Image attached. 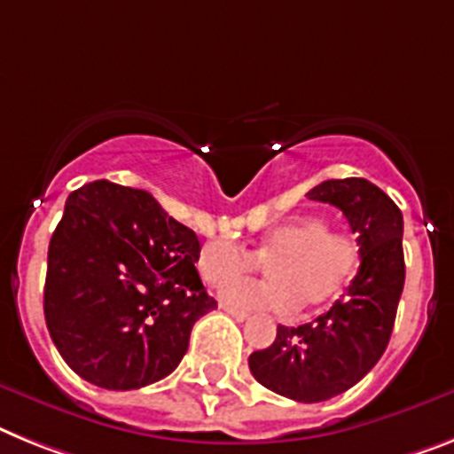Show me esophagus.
I'll return each mask as SVG.
<instances>
[{
    "mask_svg": "<svg viewBox=\"0 0 454 454\" xmlns=\"http://www.w3.org/2000/svg\"><path fill=\"white\" fill-rule=\"evenodd\" d=\"M221 309L226 311V314H231L235 318V321H247V318H249V314H247V311H239V309H233V307H228V304H221Z\"/></svg>",
    "mask_w": 454,
    "mask_h": 454,
    "instance_id": "1",
    "label": "esophagus"
}]
</instances>
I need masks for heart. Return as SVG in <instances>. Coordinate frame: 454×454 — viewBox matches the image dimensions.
<instances>
[{
  "mask_svg": "<svg viewBox=\"0 0 454 454\" xmlns=\"http://www.w3.org/2000/svg\"><path fill=\"white\" fill-rule=\"evenodd\" d=\"M360 261V245L341 231H330L323 216H293L262 235L249 251L231 239H209L200 247L196 268L205 284L221 288L261 262L269 265L270 282H239L221 291V300L239 311L272 309L291 314L314 309L344 291Z\"/></svg>",
  "mask_w": 454,
  "mask_h": 454,
  "instance_id": "obj_1",
  "label": "heart"
}]
</instances>
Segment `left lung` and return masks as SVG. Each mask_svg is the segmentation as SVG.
Instances as JSON below:
<instances>
[{"instance_id":"8db88e82","label":"left lung","mask_w":454,"mask_h":454,"mask_svg":"<svg viewBox=\"0 0 454 454\" xmlns=\"http://www.w3.org/2000/svg\"><path fill=\"white\" fill-rule=\"evenodd\" d=\"M307 196L344 212L360 245V270L346 295L316 321L277 327L249 356L254 379L295 402L333 399L367 376L390 341L403 291V219L387 193L364 177L327 180Z\"/></svg>"}]
</instances>
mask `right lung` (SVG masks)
<instances>
[{"mask_svg": "<svg viewBox=\"0 0 454 454\" xmlns=\"http://www.w3.org/2000/svg\"><path fill=\"white\" fill-rule=\"evenodd\" d=\"M196 233L152 193L108 180L75 189L48 247L45 325L64 363L106 390L166 379L193 323L216 307Z\"/></svg>", "mask_w": 454, "mask_h": 454, "instance_id": "add662e5", "label": "right lung"}]
</instances>
